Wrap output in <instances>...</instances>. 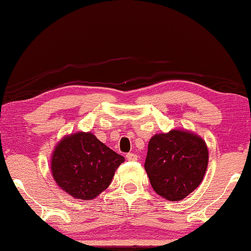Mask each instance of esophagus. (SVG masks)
<instances>
[{"mask_svg":"<svg viewBox=\"0 0 251 251\" xmlns=\"http://www.w3.org/2000/svg\"><path fill=\"white\" fill-rule=\"evenodd\" d=\"M126 159H127L128 161H137L138 155L135 154V153H128V154H126Z\"/></svg>","mask_w":251,"mask_h":251,"instance_id":"obj_1","label":"esophagus"}]
</instances>
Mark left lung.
<instances>
[{
	"label": "left lung",
	"instance_id": "1",
	"mask_svg": "<svg viewBox=\"0 0 251 251\" xmlns=\"http://www.w3.org/2000/svg\"><path fill=\"white\" fill-rule=\"evenodd\" d=\"M208 154L206 141L191 131L171 129L153 135L145 170L154 192L168 201L185 199L203 180Z\"/></svg>",
	"mask_w": 251,
	"mask_h": 251
}]
</instances>
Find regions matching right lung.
<instances>
[{
  "mask_svg": "<svg viewBox=\"0 0 251 251\" xmlns=\"http://www.w3.org/2000/svg\"><path fill=\"white\" fill-rule=\"evenodd\" d=\"M125 161L91 132L65 135L51 154L53 180L77 200H93L110 186L114 173Z\"/></svg>",
  "mask_w": 251,
  "mask_h": 251,
  "instance_id": "obj_1",
  "label": "right lung"
}]
</instances>
